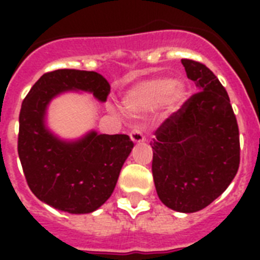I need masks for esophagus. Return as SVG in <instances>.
I'll list each match as a JSON object with an SVG mask.
<instances>
[{"instance_id":"esophagus-1","label":"esophagus","mask_w":260,"mask_h":260,"mask_svg":"<svg viewBox=\"0 0 260 260\" xmlns=\"http://www.w3.org/2000/svg\"><path fill=\"white\" fill-rule=\"evenodd\" d=\"M129 136L131 140L134 143H143L146 140V136H144V134H143L140 128H134V129L131 131Z\"/></svg>"}]
</instances>
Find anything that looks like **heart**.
Here are the masks:
<instances>
[{"label":"heart","instance_id":"obj_1","mask_svg":"<svg viewBox=\"0 0 260 260\" xmlns=\"http://www.w3.org/2000/svg\"><path fill=\"white\" fill-rule=\"evenodd\" d=\"M187 98V89L182 82L170 77H156L138 83L124 97V108L128 113L140 114L162 105L167 100L179 106Z\"/></svg>","mask_w":260,"mask_h":260}]
</instances>
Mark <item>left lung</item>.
<instances>
[{"label": "left lung", "mask_w": 260, "mask_h": 260, "mask_svg": "<svg viewBox=\"0 0 260 260\" xmlns=\"http://www.w3.org/2000/svg\"><path fill=\"white\" fill-rule=\"evenodd\" d=\"M194 93L155 131L152 175L160 201L193 213L221 196L239 170L240 142L230 97L200 62L182 59Z\"/></svg>", "instance_id": "1"}]
</instances>
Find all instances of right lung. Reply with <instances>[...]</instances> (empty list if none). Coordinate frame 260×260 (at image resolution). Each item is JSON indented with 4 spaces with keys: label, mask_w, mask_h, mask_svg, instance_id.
I'll return each instance as SVG.
<instances>
[{
    "label": "right lung",
    "mask_w": 260,
    "mask_h": 260,
    "mask_svg": "<svg viewBox=\"0 0 260 260\" xmlns=\"http://www.w3.org/2000/svg\"><path fill=\"white\" fill-rule=\"evenodd\" d=\"M70 90L105 102L110 86L95 71L62 69L42 75L22 101L17 151L26 183L40 201L67 213H90L112 196L134 143L128 135L94 131L77 142L51 134L44 124L47 106Z\"/></svg>",
    "instance_id": "obj_1"
}]
</instances>
